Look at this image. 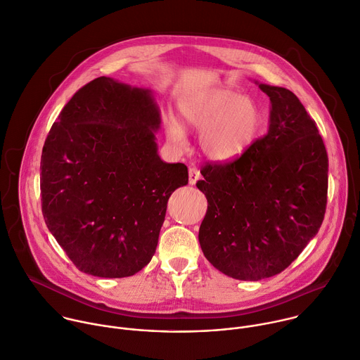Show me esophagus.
<instances>
[{
  "instance_id": "1",
  "label": "esophagus",
  "mask_w": 360,
  "mask_h": 360,
  "mask_svg": "<svg viewBox=\"0 0 360 360\" xmlns=\"http://www.w3.org/2000/svg\"><path fill=\"white\" fill-rule=\"evenodd\" d=\"M200 176H201V174H200V170H198L197 167L193 166V167L188 169V183H190L191 186H194V184L197 183V180L200 179Z\"/></svg>"
}]
</instances>
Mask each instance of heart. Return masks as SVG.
Returning a JSON list of instances; mask_svg holds the SVG:
<instances>
[{"label": "heart", "mask_w": 360, "mask_h": 360, "mask_svg": "<svg viewBox=\"0 0 360 360\" xmlns=\"http://www.w3.org/2000/svg\"><path fill=\"white\" fill-rule=\"evenodd\" d=\"M179 113L187 129L201 130V149L215 162L240 158L252 145L262 122L258 105L230 89H214L183 99ZM167 137L176 146L184 145V131L176 120L167 123Z\"/></svg>", "instance_id": "b5f03b06"}]
</instances>
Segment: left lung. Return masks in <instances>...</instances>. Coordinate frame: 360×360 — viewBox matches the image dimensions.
I'll use <instances>...</instances> for the list:
<instances>
[{
    "label": "left lung",
    "mask_w": 360,
    "mask_h": 360,
    "mask_svg": "<svg viewBox=\"0 0 360 360\" xmlns=\"http://www.w3.org/2000/svg\"><path fill=\"white\" fill-rule=\"evenodd\" d=\"M269 96L268 133L236 160L207 163L197 181L207 197L198 240L223 274L258 281L288 268L322 226L328 155L300 99L258 84Z\"/></svg>",
    "instance_id": "left-lung-1"
}]
</instances>
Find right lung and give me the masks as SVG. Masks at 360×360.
<instances>
[{"label":"right lung","instance_id":"add662e5","mask_svg":"<svg viewBox=\"0 0 360 360\" xmlns=\"http://www.w3.org/2000/svg\"><path fill=\"white\" fill-rule=\"evenodd\" d=\"M160 113L149 89L101 77L82 86L52 124L41 156L48 230L75 266L124 278L156 252L167 201L187 166L158 155Z\"/></svg>","mask_w":360,"mask_h":360}]
</instances>
